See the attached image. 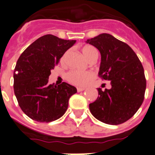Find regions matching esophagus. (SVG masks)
I'll list each match as a JSON object with an SVG mask.
<instances>
[{
  "mask_svg": "<svg viewBox=\"0 0 155 155\" xmlns=\"http://www.w3.org/2000/svg\"><path fill=\"white\" fill-rule=\"evenodd\" d=\"M84 90H85V88H81V87H78V88H77L78 92H80V91H84Z\"/></svg>",
  "mask_w": 155,
  "mask_h": 155,
  "instance_id": "34e87169",
  "label": "esophagus"
}]
</instances>
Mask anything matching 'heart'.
Returning a JSON list of instances; mask_svg holds the SVG:
<instances>
[{
	"label": "heart",
	"mask_w": 155,
	"mask_h": 155,
	"mask_svg": "<svg viewBox=\"0 0 155 155\" xmlns=\"http://www.w3.org/2000/svg\"><path fill=\"white\" fill-rule=\"evenodd\" d=\"M82 54L89 61L93 56L97 54V51L92 46H85L82 49ZM67 53L66 52L63 56L62 60L64 61L67 57ZM94 77V73L90 71H79V70H71L67 74V79L73 85H78V86H85L89 81Z\"/></svg>",
	"instance_id": "obj_1"
}]
</instances>
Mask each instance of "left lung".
<instances>
[{
	"instance_id": "obj_1",
	"label": "left lung",
	"mask_w": 155,
	"mask_h": 155,
	"mask_svg": "<svg viewBox=\"0 0 155 155\" xmlns=\"http://www.w3.org/2000/svg\"><path fill=\"white\" fill-rule=\"evenodd\" d=\"M101 53L99 76L110 81L111 88H97L98 97L89 104L98 120L118 125L126 122L139 110L144 100L146 80L136 54L127 44L113 35L102 33L88 39Z\"/></svg>"
}]
</instances>
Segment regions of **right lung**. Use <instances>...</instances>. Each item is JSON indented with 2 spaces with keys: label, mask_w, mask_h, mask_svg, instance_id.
Instances as JSON below:
<instances>
[{
  "label": "right lung",
  "mask_w": 155,
  "mask_h": 155,
  "mask_svg": "<svg viewBox=\"0 0 155 155\" xmlns=\"http://www.w3.org/2000/svg\"><path fill=\"white\" fill-rule=\"evenodd\" d=\"M76 41L45 35L18 59L13 73L14 93L22 110L33 120L49 123L59 119L67 110L70 97L77 92L67 82L58 86L48 84L51 70Z\"/></svg>",
  "instance_id": "add662e5"
}]
</instances>
